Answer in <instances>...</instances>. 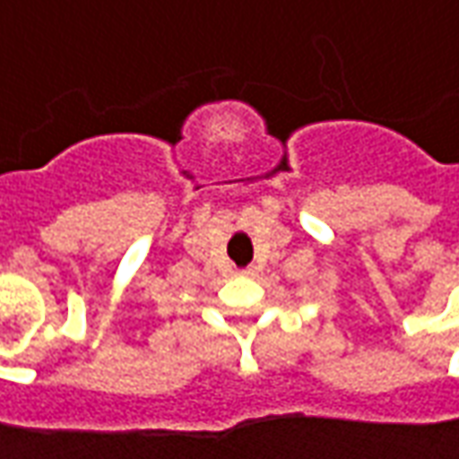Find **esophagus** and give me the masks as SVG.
Masks as SVG:
<instances>
[{
	"label": "esophagus",
	"mask_w": 459,
	"mask_h": 459,
	"mask_svg": "<svg viewBox=\"0 0 459 459\" xmlns=\"http://www.w3.org/2000/svg\"><path fill=\"white\" fill-rule=\"evenodd\" d=\"M255 267H245V270H239V274H242V277H252V274H255Z\"/></svg>",
	"instance_id": "1"
}]
</instances>
